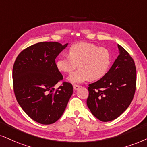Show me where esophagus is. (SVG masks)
I'll list each match as a JSON object with an SVG mask.
<instances>
[{"mask_svg": "<svg viewBox=\"0 0 147 147\" xmlns=\"http://www.w3.org/2000/svg\"><path fill=\"white\" fill-rule=\"evenodd\" d=\"M80 87H81V86H80V85H73V88H74V90H79Z\"/></svg>", "mask_w": 147, "mask_h": 147, "instance_id": "34e87169", "label": "esophagus"}]
</instances>
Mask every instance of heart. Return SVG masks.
Here are the masks:
<instances>
[{
  "mask_svg": "<svg viewBox=\"0 0 147 147\" xmlns=\"http://www.w3.org/2000/svg\"><path fill=\"white\" fill-rule=\"evenodd\" d=\"M68 57H59L55 62L57 70L70 74L77 66L79 69L67 78L68 82L80 83L87 80L97 81L105 77L111 64V54L107 48L89 42H78L68 49Z\"/></svg>",
  "mask_w": 147,
  "mask_h": 147,
  "instance_id": "obj_1",
  "label": "heart"
}]
</instances>
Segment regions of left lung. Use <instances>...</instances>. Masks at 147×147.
Returning <instances> with one entry per match:
<instances>
[{
    "label": "left lung",
    "instance_id": "obj_1",
    "mask_svg": "<svg viewBox=\"0 0 147 147\" xmlns=\"http://www.w3.org/2000/svg\"><path fill=\"white\" fill-rule=\"evenodd\" d=\"M119 55L105 77L87 87V105L102 121L120 116L132 101L136 91V69L132 57L117 45Z\"/></svg>",
    "mask_w": 147,
    "mask_h": 147
}]
</instances>
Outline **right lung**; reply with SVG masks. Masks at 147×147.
Listing matches in <instances>:
<instances>
[{
    "label": "right lung",
    "instance_id": "1",
    "mask_svg": "<svg viewBox=\"0 0 147 147\" xmlns=\"http://www.w3.org/2000/svg\"><path fill=\"white\" fill-rule=\"evenodd\" d=\"M57 42H40L24 49L13 68V90L24 112L38 123L49 125L62 116L73 92L71 83L63 82L55 58L67 47Z\"/></svg>",
    "mask_w": 147,
    "mask_h": 147
}]
</instances>
